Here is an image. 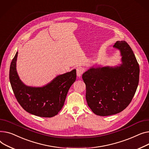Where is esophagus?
I'll return each mask as SVG.
<instances>
[{
	"mask_svg": "<svg viewBox=\"0 0 149 149\" xmlns=\"http://www.w3.org/2000/svg\"><path fill=\"white\" fill-rule=\"evenodd\" d=\"M84 72V70L83 68L82 67H77L76 69V73H77V76L78 77H81L82 76V74H83Z\"/></svg>",
	"mask_w": 149,
	"mask_h": 149,
	"instance_id": "34e87169",
	"label": "esophagus"
}]
</instances>
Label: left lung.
<instances>
[{
    "mask_svg": "<svg viewBox=\"0 0 149 149\" xmlns=\"http://www.w3.org/2000/svg\"><path fill=\"white\" fill-rule=\"evenodd\" d=\"M113 47L120 50L121 64L93 66L82 74L87 104L100 116L123 111L132 101L139 82V64L132 49L125 41H118Z\"/></svg>",
    "mask_w": 149,
    "mask_h": 149,
    "instance_id": "left-lung-1",
    "label": "left lung"
}]
</instances>
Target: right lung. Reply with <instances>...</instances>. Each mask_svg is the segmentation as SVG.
<instances>
[{"instance_id": "add662e5", "label": "right lung", "mask_w": 149, "mask_h": 149, "mask_svg": "<svg viewBox=\"0 0 149 149\" xmlns=\"http://www.w3.org/2000/svg\"><path fill=\"white\" fill-rule=\"evenodd\" d=\"M18 52L12 60L10 81L16 99L21 107L31 114L41 117H52L62 109L68 90L76 79V70L57 76L41 87L26 85L17 72Z\"/></svg>"}]
</instances>
